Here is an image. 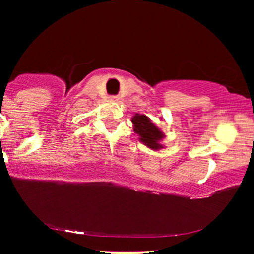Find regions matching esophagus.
Returning <instances> with one entry per match:
<instances>
[{"mask_svg": "<svg viewBox=\"0 0 254 254\" xmlns=\"http://www.w3.org/2000/svg\"><path fill=\"white\" fill-rule=\"evenodd\" d=\"M110 99H111V100H112V101H119V100H121V98L117 97V95H111Z\"/></svg>", "mask_w": 254, "mask_h": 254, "instance_id": "1", "label": "esophagus"}]
</instances>
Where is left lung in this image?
<instances>
[{"label":"left lung","instance_id":"obj_1","mask_svg":"<svg viewBox=\"0 0 254 254\" xmlns=\"http://www.w3.org/2000/svg\"><path fill=\"white\" fill-rule=\"evenodd\" d=\"M131 122L133 124V131L138 135L139 142H142L145 147L150 148L151 150H160L164 148L161 142L165 138V133L150 121V118L136 113L131 118Z\"/></svg>","mask_w":254,"mask_h":254}]
</instances>
